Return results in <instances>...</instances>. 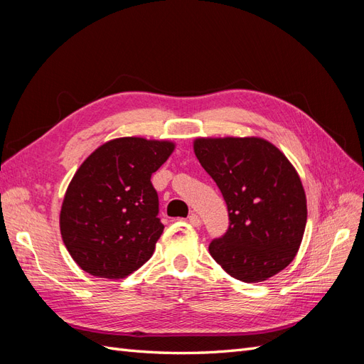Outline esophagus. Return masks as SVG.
<instances>
[{"label":"esophagus","instance_id":"esophagus-1","mask_svg":"<svg viewBox=\"0 0 364 364\" xmlns=\"http://www.w3.org/2000/svg\"><path fill=\"white\" fill-rule=\"evenodd\" d=\"M188 222H190V225H193L194 228H199V226L202 225V220H200V217L197 215V214H191V215L188 217Z\"/></svg>","mask_w":364,"mask_h":364}]
</instances>
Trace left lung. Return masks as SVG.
<instances>
[{
  "label": "left lung",
  "mask_w": 364,
  "mask_h": 364,
  "mask_svg": "<svg viewBox=\"0 0 364 364\" xmlns=\"http://www.w3.org/2000/svg\"><path fill=\"white\" fill-rule=\"evenodd\" d=\"M194 153L228 205L226 234L209 245L230 277L261 282L284 270L299 250L306 199L299 174L262 138H197Z\"/></svg>",
  "instance_id": "obj_1"
}]
</instances>
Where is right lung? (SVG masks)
I'll return each instance as SVG.
<instances>
[{
    "instance_id": "obj_1",
    "label": "right lung",
    "mask_w": 364,
    "mask_h": 364,
    "mask_svg": "<svg viewBox=\"0 0 364 364\" xmlns=\"http://www.w3.org/2000/svg\"><path fill=\"white\" fill-rule=\"evenodd\" d=\"M173 150L170 141L117 138L75 171L63 197L60 234L82 270L121 279L149 261L164 230L150 178Z\"/></svg>"
}]
</instances>
